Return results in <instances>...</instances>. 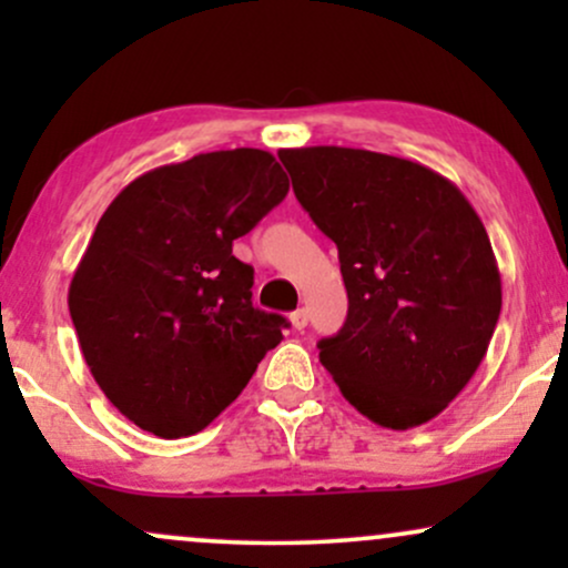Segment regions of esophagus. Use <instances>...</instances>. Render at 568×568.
I'll list each match as a JSON object with an SVG mask.
<instances>
[{"instance_id":"1","label":"esophagus","mask_w":568,"mask_h":568,"mask_svg":"<svg viewBox=\"0 0 568 568\" xmlns=\"http://www.w3.org/2000/svg\"><path fill=\"white\" fill-rule=\"evenodd\" d=\"M306 323H310V315H306V310L291 312V325H293V328L302 331V328H306Z\"/></svg>"}]
</instances>
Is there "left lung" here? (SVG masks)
Wrapping results in <instances>:
<instances>
[{
    "instance_id": "left-lung-1",
    "label": "left lung",
    "mask_w": 568,
    "mask_h": 568,
    "mask_svg": "<svg viewBox=\"0 0 568 568\" xmlns=\"http://www.w3.org/2000/svg\"><path fill=\"white\" fill-rule=\"evenodd\" d=\"M293 192L338 247L349 310L321 363L376 425L435 419L484 361L501 277L484 221L440 173L347 146L277 152Z\"/></svg>"
}]
</instances>
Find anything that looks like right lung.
Instances as JSON below:
<instances>
[{"instance_id": "add662e5", "label": "right lung", "mask_w": 568, "mask_h": 568, "mask_svg": "<svg viewBox=\"0 0 568 568\" xmlns=\"http://www.w3.org/2000/svg\"><path fill=\"white\" fill-rule=\"evenodd\" d=\"M288 194L270 152H207L139 175L98 221L69 285L90 374L133 425L186 438L243 393L288 328L251 302L232 243Z\"/></svg>"}]
</instances>
